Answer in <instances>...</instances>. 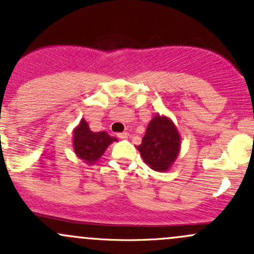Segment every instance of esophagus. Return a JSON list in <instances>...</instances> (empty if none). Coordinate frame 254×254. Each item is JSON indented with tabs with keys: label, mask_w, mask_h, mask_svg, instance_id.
<instances>
[{
	"label": "esophagus",
	"mask_w": 254,
	"mask_h": 254,
	"mask_svg": "<svg viewBox=\"0 0 254 254\" xmlns=\"http://www.w3.org/2000/svg\"><path fill=\"white\" fill-rule=\"evenodd\" d=\"M117 136H118L119 138H127V136H129V134H127V132H118V134H117Z\"/></svg>",
	"instance_id": "1"
}]
</instances>
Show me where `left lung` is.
<instances>
[{"label": "left lung", "mask_w": 254, "mask_h": 254, "mask_svg": "<svg viewBox=\"0 0 254 254\" xmlns=\"http://www.w3.org/2000/svg\"><path fill=\"white\" fill-rule=\"evenodd\" d=\"M137 149L151 169L167 172L180 151V135L172 120L157 114L149 122Z\"/></svg>", "instance_id": "1"}]
</instances>
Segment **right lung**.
Listing matches in <instances>:
<instances>
[{
	"label": "right lung",
	"mask_w": 254,
	"mask_h": 254,
	"mask_svg": "<svg viewBox=\"0 0 254 254\" xmlns=\"http://www.w3.org/2000/svg\"><path fill=\"white\" fill-rule=\"evenodd\" d=\"M113 141H117V138L109 136L106 131H91L89 124L84 119L80 122L79 127L74 130V151L80 158L84 159L86 163H91V164L102 156L106 148Z\"/></svg>",
	"instance_id": "right-lung-1"
}]
</instances>
